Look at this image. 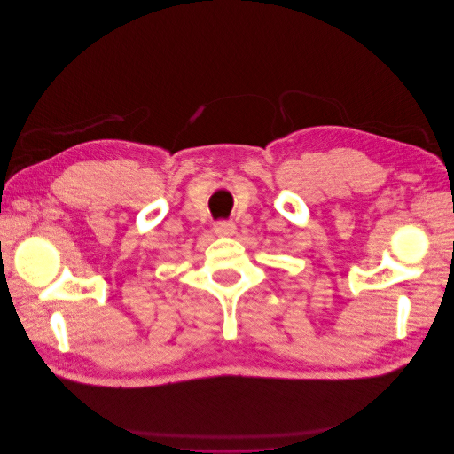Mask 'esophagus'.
<instances>
[{
  "mask_svg": "<svg viewBox=\"0 0 454 454\" xmlns=\"http://www.w3.org/2000/svg\"><path fill=\"white\" fill-rule=\"evenodd\" d=\"M214 231H215V235H219V237H231V235H235L237 227L232 222H217L214 225Z\"/></svg>",
  "mask_w": 454,
  "mask_h": 454,
  "instance_id": "1",
  "label": "esophagus"
}]
</instances>
